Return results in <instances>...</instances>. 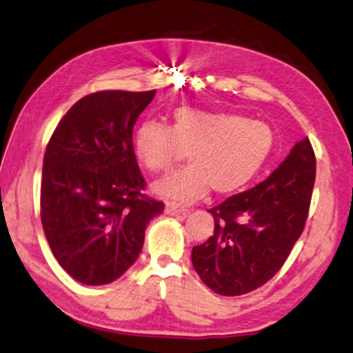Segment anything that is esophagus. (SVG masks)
<instances>
[{
	"label": "esophagus",
	"mask_w": 353,
	"mask_h": 353,
	"mask_svg": "<svg viewBox=\"0 0 353 353\" xmlns=\"http://www.w3.org/2000/svg\"><path fill=\"white\" fill-rule=\"evenodd\" d=\"M165 212L168 215H181V214H185V209L177 203H166Z\"/></svg>",
	"instance_id": "esophagus-1"
}]
</instances>
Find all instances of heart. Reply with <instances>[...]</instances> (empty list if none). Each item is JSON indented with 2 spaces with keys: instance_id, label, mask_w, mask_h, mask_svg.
<instances>
[{
  "instance_id": "heart-1",
  "label": "heart",
  "mask_w": 353,
  "mask_h": 353,
  "mask_svg": "<svg viewBox=\"0 0 353 353\" xmlns=\"http://www.w3.org/2000/svg\"><path fill=\"white\" fill-rule=\"evenodd\" d=\"M135 154L150 172L168 171L188 152L190 166L154 185L160 196L192 203L210 188L228 196L247 188L261 174L275 148L267 122L226 111L181 106L171 127L144 122L135 133Z\"/></svg>"
}]
</instances>
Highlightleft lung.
<instances>
[{"label":"left lung","instance_id":"left-lung-1","mask_svg":"<svg viewBox=\"0 0 353 353\" xmlns=\"http://www.w3.org/2000/svg\"><path fill=\"white\" fill-rule=\"evenodd\" d=\"M314 181L316 155L303 138L264 182L209 209L214 236L192 251L205 286L234 297L275 276L303 232Z\"/></svg>","mask_w":353,"mask_h":353}]
</instances>
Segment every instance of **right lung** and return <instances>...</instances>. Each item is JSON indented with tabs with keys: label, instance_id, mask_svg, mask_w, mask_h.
<instances>
[{
	"label": "right lung",
	"instance_id": "right-lung-1",
	"mask_svg": "<svg viewBox=\"0 0 353 353\" xmlns=\"http://www.w3.org/2000/svg\"><path fill=\"white\" fill-rule=\"evenodd\" d=\"M155 91H99L67 111L43 155L41 218L59 265L77 281L102 286L138 259L144 231L163 212L144 194L133 125Z\"/></svg>",
	"mask_w": 353,
	"mask_h": 353
}]
</instances>
